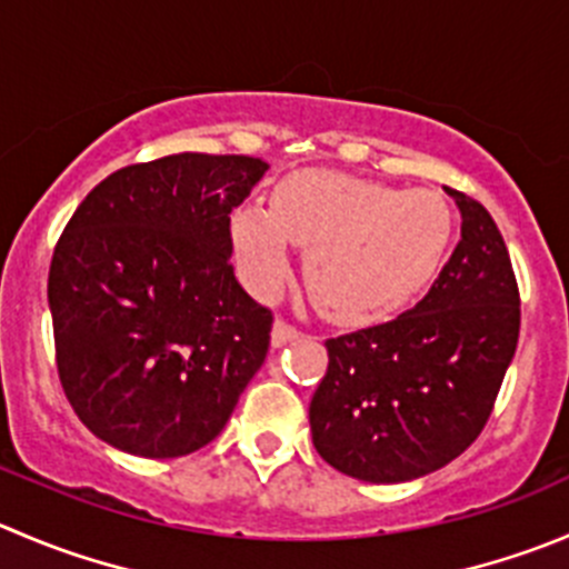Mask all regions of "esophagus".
Returning a JSON list of instances; mask_svg holds the SVG:
<instances>
[{"mask_svg":"<svg viewBox=\"0 0 569 569\" xmlns=\"http://www.w3.org/2000/svg\"><path fill=\"white\" fill-rule=\"evenodd\" d=\"M297 336H300V330H297L295 325H289L286 319H274V325H272V345L274 347L289 345V341L297 339Z\"/></svg>","mask_w":569,"mask_h":569,"instance_id":"34e87169","label":"esophagus"}]
</instances>
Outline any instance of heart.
I'll list each match as a JSON object with an SVG mask.
<instances>
[{
	"label": "heart",
	"instance_id": "1",
	"mask_svg": "<svg viewBox=\"0 0 569 569\" xmlns=\"http://www.w3.org/2000/svg\"><path fill=\"white\" fill-rule=\"evenodd\" d=\"M230 239L256 295L269 297L286 283L289 244H297L306 247L313 302L341 322H367L431 283L453 239V213L433 191L311 169L283 180L272 208H236Z\"/></svg>",
	"mask_w": 569,
	"mask_h": 569
}]
</instances>
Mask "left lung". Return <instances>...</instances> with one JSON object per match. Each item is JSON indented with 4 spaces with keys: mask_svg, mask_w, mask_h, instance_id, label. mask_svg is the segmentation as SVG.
<instances>
[{
    "mask_svg": "<svg viewBox=\"0 0 569 569\" xmlns=\"http://www.w3.org/2000/svg\"><path fill=\"white\" fill-rule=\"evenodd\" d=\"M448 194L461 241L431 291L391 322L325 341L313 448L358 481H413L465 453L515 358L520 291L503 236L481 202Z\"/></svg>",
    "mask_w": 569,
    "mask_h": 569,
    "instance_id": "1",
    "label": "left lung"
}]
</instances>
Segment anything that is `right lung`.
Segmentation results:
<instances>
[{"mask_svg": "<svg viewBox=\"0 0 569 569\" xmlns=\"http://www.w3.org/2000/svg\"><path fill=\"white\" fill-rule=\"evenodd\" d=\"M269 169L180 156L104 178L49 267L54 356L88 431L144 459L219 437L269 350L272 311L236 280L230 211Z\"/></svg>", "mask_w": 569, "mask_h": 569, "instance_id": "right-lung-1", "label": "right lung"}]
</instances>
